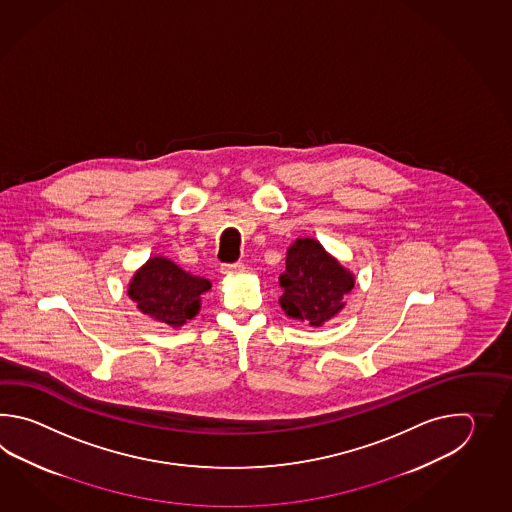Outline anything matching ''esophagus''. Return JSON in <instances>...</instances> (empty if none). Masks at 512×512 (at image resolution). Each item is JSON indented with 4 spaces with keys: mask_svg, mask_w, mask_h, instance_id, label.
<instances>
[{
    "mask_svg": "<svg viewBox=\"0 0 512 512\" xmlns=\"http://www.w3.org/2000/svg\"><path fill=\"white\" fill-rule=\"evenodd\" d=\"M245 269V265L243 263H223L221 265V274H227V276H232V274H240Z\"/></svg>",
    "mask_w": 512,
    "mask_h": 512,
    "instance_id": "34e87169",
    "label": "esophagus"
}]
</instances>
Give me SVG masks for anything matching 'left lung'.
I'll list each match as a JSON object with an SVG mask.
<instances>
[{
    "label": "left lung",
    "mask_w": 512,
    "mask_h": 512,
    "mask_svg": "<svg viewBox=\"0 0 512 512\" xmlns=\"http://www.w3.org/2000/svg\"><path fill=\"white\" fill-rule=\"evenodd\" d=\"M285 315L320 327L344 309V296L355 287V276L313 238H298L287 249L280 274Z\"/></svg>",
    "instance_id": "left-lung-1"
}]
</instances>
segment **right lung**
<instances>
[{"label": "right lung", "mask_w": 512, "mask_h": 512, "mask_svg": "<svg viewBox=\"0 0 512 512\" xmlns=\"http://www.w3.org/2000/svg\"><path fill=\"white\" fill-rule=\"evenodd\" d=\"M212 283L183 271L164 256H152L133 274L128 296L139 311L172 327L185 326L201 309V294Z\"/></svg>", "instance_id": "add662e5"}]
</instances>
